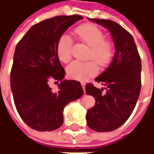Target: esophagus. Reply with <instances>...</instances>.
<instances>
[{
    "label": "esophagus",
    "instance_id": "1",
    "mask_svg": "<svg viewBox=\"0 0 154 154\" xmlns=\"http://www.w3.org/2000/svg\"><path fill=\"white\" fill-rule=\"evenodd\" d=\"M82 88H83L84 91H85V87H86V84L83 83V82H82Z\"/></svg>",
    "mask_w": 154,
    "mask_h": 154
}]
</instances>
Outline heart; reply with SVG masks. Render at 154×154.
I'll list each match as a JSON object with an SVG mask.
<instances>
[{"label":"heart","instance_id":"b5f03b06","mask_svg":"<svg viewBox=\"0 0 154 154\" xmlns=\"http://www.w3.org/2000/svg\"><path fill=\"white\" fill-rule=\"evenodd\" d=\"M74 32L78 39L91 47L90 59H94L101 67L110 63L114 55V46L110 40L106 39V35L99 27L93 24H83L75 29ZM72 47V39L70 36L66 34L61 35L56 45L57 57L61 62L67 63L70 61ZM95 62L74 61L67 67V75L75 80H87L98 72Z\"/></svg>","mask_w":154,"mask_h":154}]
</instances>
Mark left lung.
Returning a JSON list of instances; mask_svg holds the SVG:
<instances>
[{"instance_id": "left-lung-1", "label": "left lung", "mask_w": 154, "mask_h": 154, "mask_svg": "<svg viewBox=\"0 0 154 154\" xmlns=\"http://www.w3.org/2000/svg\"><path fill=\"white\" fill-rule=\"evenodd\" d=\"M90 20L110 32L116 54L108 68L95 79L106 86V91L91 83L86 85L87 94L96 100L86 118L91 129L110 132L125 124L135 107L141 89V58L133 36L121 25L110 20Z\"/></svg>"}]
</instances>
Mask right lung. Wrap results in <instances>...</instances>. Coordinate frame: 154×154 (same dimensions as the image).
<instances>
[{
    "label": "right lung",
    "instance_id": "add662e5",
    "mask_svg": "<svg viewBox=\"0 0 154 154\" xmlns=\"http://www.w3.org/2000/svg\"><path fill=\"white\" fill-rule=\"evenodd\" d=\"M82 19L72 15L44 20L33 25L16 45L11 88L19 115L33 129H58L63 123L64 107L83 94L78 81L63 80L65 71L56 52L61 35ZM50 80L61 82L57 92L49 87Z\"/></svg>",
    "mask_w": 154,
    "mask_h": 154
}]
</instances>
